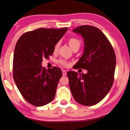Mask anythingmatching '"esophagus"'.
Returning a JSON list of instances; mask_svg holds the SVG:
<instances>
[{
	"instance_id": "34e87169",
	"label": "esophagus",
	"mask_w": 130,
	"mask_h": 130,
	"mask_svg": "<svg viewBox=\"0 0 130 130\" xmlns=\"http://www.w3.org/2000/svg\"><path fill=\"white\" fill-rule=\"evenodd\" d=\"M62 75L63 76H65L67 75V72L65 70H62Z\"/></svg>"
}]
</instances>
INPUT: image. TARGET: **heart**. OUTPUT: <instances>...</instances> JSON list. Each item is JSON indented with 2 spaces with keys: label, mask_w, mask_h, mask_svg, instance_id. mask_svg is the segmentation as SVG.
<instances>
[{
  "label": "heart",
  "mask_w": 130,
  "mask_h": 130,
  "mask_svg": "<svg viewBox=\"0 0 130 130\" xmlns=\"http://www.w3.org/2000/svg\"><path fill=\"white\" fill-rule=\"evenodd\" d=\"M69 45H70V46L71 47V48H72L73 47L75 46H80V41L78 40V39L75 38H70V40H69ZM58 47V43L56 44L55 47V50L57 49ZM60 63L63 65H67V63L65 62V61H63V60H60Z\"/></svg>",
  "instance_id": "obj_1"
}]
</instances>
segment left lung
I'll return each mask as SVG.
<instances>
[{
    "mask_svg": "<svg viewBox=\"0 0 130 130\" xmlns=\"http://www.w3.org/2000/svg\"><path fill=\"white\" fill-rule=\"evenodd\" d=\"M73 32L80 35L84 43L83 54L75 67L87 72H68L69 87L77 103L95 105L105 98L113 84L115 52L106 36L97 27L84 25L75 28Z\"/></svg>",
    "mask_w": 130,
    "mask_h": 130,
    "instance_id": "1",
    "label": "left lung"
}]
</instances>
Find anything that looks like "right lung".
<instances>
[{
    "label": "right lung",
    "mask_w": 130,
    "mask_h": 130,
    "mask_svg": "<svg viewBox=\"0 0 130 130\" xmlns=\"http://www.w3.org/2000/svg\"><path fill=\"white\" fill-rule=\"evenodd\" d=\"M68 29L38 28L23 34L17 42L13 58V77L26 101L43 106L55 97L62 72L54 67L48 70L41 65L43 58L53 54L55 46Z\"/></svg>",
    "instance_id": "1"
}]
</instances>
